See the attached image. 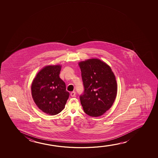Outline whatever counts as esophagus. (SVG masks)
I'll return each instance as SVG.
<instances>
[{
  "mask_svg": "<svg viewBox=\"0 0 158 158\" xmlns=\"http://www.w3.org/2000/svg\"><path fill=\"white\" fill-rule=\"evenodd\" d=\"M75 95H76V92L75 91L72 92L71 93V96L72 97H75Z\"/></svg>",
  "mask_w": 158,
  "mask_h": 158,
  "instance_id": "obj_1",
  "label": "esophagus"
}]
</instances>
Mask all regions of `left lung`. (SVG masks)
Instances as JSON below:
<instances>
[{
  "label": "left lung",
  "instance_id": "8db88e82",
  "mask_svg": "<svg viewBox=\"0 0 158 158\" xmlns=\"http://www.w3.org/2000/svg\"><path fill=\"white\" fill-rule=\"evenodd\" d=\"M84 87L80 95L85 113L89 116L99 117L112 106L117 93L114 74L106 63L91 59L79 63Z\"/></svg>",
  "mask_w": 158,
  "mask_h": 158
}]
</instances>
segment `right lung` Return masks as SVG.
<instances>
[{
  "label": "right lung",
  "instance_id": "add662e5",
  "mask_svg": "<svg viewBox=\"0 0 158 158\" xmlns=\"http://www.w3.org/2000/svg\"><path fill=\"white\" fill-rule=\"evenodd\" d=\"M60 65L48 66L37 74L31 91L35 104L44 112L56 115L62 111L69 97L66 85L59 77Z\"/></svg>",
  "mask_w": 158,
  "mask_h": 158
}]
</instances>
